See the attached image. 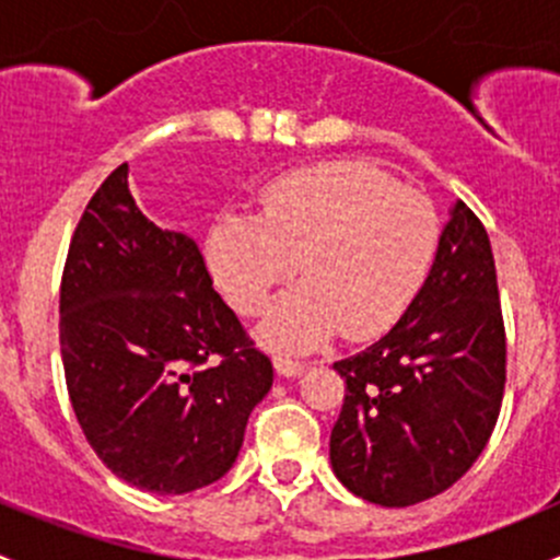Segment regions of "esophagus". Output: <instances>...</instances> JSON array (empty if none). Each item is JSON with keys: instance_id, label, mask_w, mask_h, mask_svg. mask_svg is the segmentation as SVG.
Segmentation results:
<instances>
[{"instance_id": "34e87169", "label": "esophagus", "mask_w": 560, "mask_h": 560, "mask_svg": "<svg viewBox=\"0 0 560 560\" xmlns=\"http://www.w3.org/2000/svg\"><path fill=\"white\" fill-rule=\"evenodd\" d=\"M273 369L279 371L281 376H287V380H292V376H301L306 365H303L301 360L290 358V354H276V358H273Z\"/></svg>"}]
</instances>
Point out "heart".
<instances>
[{
  "mask_svg": "<svg viewBox=\"0 0 560 560\" xmlns=\"http://www.w3.org/2000/svg\"><path fill=\"white\" fill-rule=\"evenodd\" d=\"M439 238L431 200L363 162H325L281 175L257 217L224 213L206 238V262L230 306L259 314L301 262L259 338L314 349L341 327L387 330L420 290Z\"/></svg>",
  "mask_w": 560,
  "mask_h": 560,
  "instance_id": "1",
  "label": "heart"
}]
</instances>
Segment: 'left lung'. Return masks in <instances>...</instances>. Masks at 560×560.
I'll list each match as a JSON object with an SVG mask.
<instances>
[{"mask_svg": "<svg viewBox=\"0 0 560 560\" xmlns=\"http://www.w3.org/2000/svg\"><path fill=\"white\" fill-rule=\"evenodd\" d=\"M347 382L330 433L332 474L380 506L453 488L499 420L506 341L490 238L457 200L404 316L363 352L332 363Z\"/></svg>", "mask_w": 560, "mask_h": 560, "instance_id": "left-lung-1", "label": "left lung"}]
</instances>
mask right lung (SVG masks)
<instances>
[{"instance_id": "1", "label": "right lung", "mask_w": 560, "mask_h": 560, "mask_svg": "<svg viewBox=\"0 0 560 560\" xmlns=\"http://www.w3.org/2000/svg\"><path fill=\"white\" fill-rule=\"evenodd\" d=\"M59 316L72 409L118 479L180 495L233 468L273 365L213 290L195 241L140 211L127 165L78 222Z\"/></svg>"}]
</instances>
